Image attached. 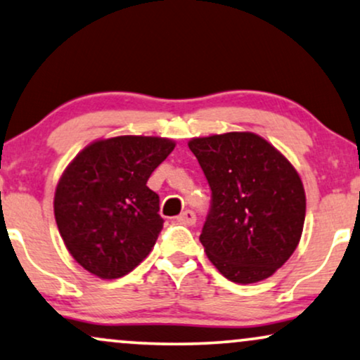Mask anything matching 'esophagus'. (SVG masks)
<instances>
[{
  "mask_svg": "<svg viewBox=\"0 0 360 360\" xmlns=\"http://www.w3.org/2000/svg\"><path fill=\"white\" fill-rule=\"evenodd\" d=\"M176 221L181 225H195V221H197V217H195V214L192 210H185L184 214L176 217Z\"/></svg>",
  "mask_w": 360,
  "mask_h": 360,
  "instance_id": "1",
  "label": "esophagus"
}]
</instances>
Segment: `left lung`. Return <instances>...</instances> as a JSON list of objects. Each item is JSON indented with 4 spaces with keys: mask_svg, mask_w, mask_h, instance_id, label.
<instances>
[{
    "mask_svg": "<svg viewBox=\"0 0 360 360\" xmlns=\"http://www.w3.org/2000/svg\"><path fill=\"white\" fill-rule=\"evenodd\" d=\"M212 190L200 242L235 283L269 278L302 237L305 192L299 173L267 140L250 131L188 141Z\"/></svg>",
    "mask_w": 360,
    "mask_h": 360,
    "instance_id": "left-lung-1",
    "label": "left lung"
}]
</instances>
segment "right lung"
Masks as SVG:
<instances>
[{
    "mask_svg": "<svg viewBox=\"0 0 360 360\" xmlns=\"http://www.w3.org/2000/svg\"><path fill=\"white\" fill-rule=\"evenodd\" d=\"M175 141L123 135L96 140L66 167L56 185L55 219L75 260L100 278L131 272L163 229L158 195L146 187Z\"/></svg>",
    "mask_w": 360,
    "mask_h": 360,
    "instance_id": "obj_1",
    "label": "right lung"
}]
</instances>
